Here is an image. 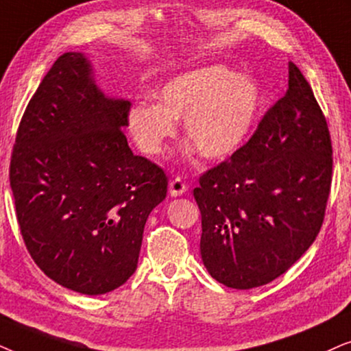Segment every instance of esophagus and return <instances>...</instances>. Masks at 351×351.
<instances>
[{"mask_svg":"<svg viewBox=\"0 0 351 351\" xmlns=\"http://www.w3.org/2000/svg\"><path fill=\"white\" fill-rule=\"evenodd\" d=\"M168 191H170V194L173 197H178V195H183L186 191H188V186L181 178H175L170 181V186H168Z\"/></svg>","mask_w":351,"mask_h":351,"instance_id":"1","label":"esophagus"}]
</instances>
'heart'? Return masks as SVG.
Instances as JSON below:
<instances>
[{"mask_svg": "<svg viewBox=\"0 0 351 351\" xmlns=\"http://www.w3.org/2000/svg\"><path fill=\"white\" fill-rule=\"evenodd\" d=\"M157 102L138 101L128 110V128L136 146L158 156L184 119V133L200 156L221 160L239 149L258 114L261 91L255 80L224 65L189 70L156 93Z\"/></svg>", "mask_w": 351, "mask_h": 351, "instance_id": "b5f03b06", "label": "heart"}]
</instances>
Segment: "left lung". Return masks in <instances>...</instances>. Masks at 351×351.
<instances>
[{
    "mask_svg": "<svg viewBox=\"0 0 351 351\" xmlns=\"http://www.w3.org/2000/svg\"><path fill=\"white\" fill-rule=\"evenodd\" d=\"M332 183L328 121L289 62V88L231 158L199 178L200 255L232 289L265 286L305 254L324 221Z\"/></svg>",
    "mask_w": 351,
    "mask_h": 351,
    "instance_id": "left-lung-1",
    "label": "left lung"
}]
</instances>
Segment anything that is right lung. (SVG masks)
Instances as JSON below:
<instances>
[{
	"mask_svg": "<svg viewBox=\"0 0 351 351\" xmlns=\"http://www.w3.org/2000/svg\"><path fill=\"white\" fill-rule=\"evenodd\" d=\"M132 104L96 86L82 53L53 64L23 112L9 181L27 250L70 291L99 295L138 266L144 224L165 199V171L134 156Z\"/></svg>",
	"mask_w": 351,
	"mask_h": 351,
	"instance_id": "add662e5",
	"label": "right lung"
}]
</instances>
